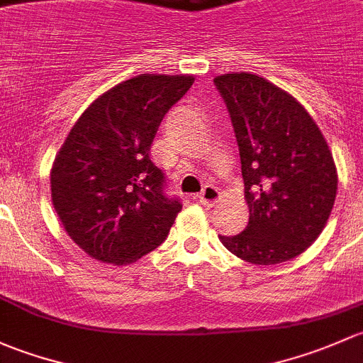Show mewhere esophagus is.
Masks as SVG:
<instances>
[{
	"instance_id": "1",
	"label": "esophagus",
	"mask_w": 363,
	"mask_h": 363,
	"mask_svg": "<svg viewBox=\"0 0 363 363\" xmlns=\"http://www.w3.org/2000/svg\"><path fill=\"white\" fill-rule=\"evenodd\" d=\"M220 199V190L215 185H206L203 189V192L199 194L201 204H206V206H215Z\"/></svg>"
}]
</instances>
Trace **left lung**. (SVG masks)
Returning <instances> with one entry per match:
<instances>
[{
  "mask_svg": "<svg viewBox=\"0 0 363 363\" xmlns=\"http://www.w3.org/2000/svg\"><path fill=\"white\" fill-rule=\"evenodd\" d=\"M236 133L246 229L220 236L230 253L257 265L294 259L318 239L334 208L337 169L330 148L304 106L259 74H218Z\"/></svg>",
  "mask_w": 363,
  "mask_h": 363,
  "instance_id": "left-lung-1",
  "label": "left lung"
}]
</instances>
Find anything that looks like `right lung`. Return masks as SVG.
Returning <instances> with one entry per match:
<instances>
[{
    "label": "right lung",
    "mask_w": 363,
    "mask_h": 363,
    "mask_svg": "<svg viewBox=\"0 0 363 363\" xmlns=\"http://www.w3.org/2000/svg\"><path fill=\"white\" fill-rule=\"evenodd\" d=\"M192 84V74H138L92 101L71 127L50 169L52 204L92 259L134 264L169 234L182 204L164 196L150 147Z\"/></svg>",
    "instance_id": "right-lung-1"
}]
</instances>
